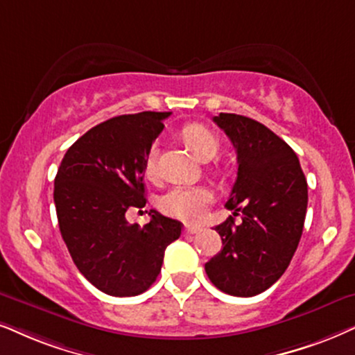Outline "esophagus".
<instances>
[{"label":"esophagus","instance_id":"34e87169","mask_svg":"<svg viewBox=\"0 0 355 355\" xmlns=\"http://www.w3.org/2000/svg\"><path fill=\"white\" fill-rule=\"evenodd\" d=\"M200 231H201L200 226H185V230H183L185 234H196V232Z\"/></svg>","mask_w":355,"mask_h":355}]
</instances>
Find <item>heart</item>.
<instances>
[{
  "instance_id": "1",
  "label": "heart",
  "mask_w": 355,
  "mask_h": 355,
  "mask_svg": "<svg viewBox=\"0 0 355 355\" xmlns=\"http://www.w3.org/2000/svg\"><path fill=\"white\" fill-rule=\"evenodd\" d=\"M183 137L191 147V150L200 157L201 160L211 159L218 152L219 142L216 136L208 128L201 124H190L183 129ZM159 144L150 147L147 155L146 168L149 175L157 173V162H159ZM213 201V193L209 188L195 185V187H173L159 200L160 209L168 216L182 219V221H198L203 218L206 208Z\"/></svg>"
}]
</instances>
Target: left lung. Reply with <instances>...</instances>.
<instances>
[{"instance_id": "8db88e82", "label": "left lung", "mask_w": 355, "mask_h": 355, "mask_svg": "<svg viewBox=\"0 0 355 355\" xmlns=\"http://www.w3.org/2000/svg\"><path fill=\"white\" fill-rule=\"evenodd\" d=\"M214 123L231 139L237 177L214 227L223 249L205 263L213 285L232 297L262 293L284 275L302 239L308 206L306 178L293 149L259 121L219 113Z\"/></svg>"}]
</instances>
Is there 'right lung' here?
Segmentation results:
<instances>
[{
    "label": "right lung",
    "mask_w": 355,
    "mask_h": 355,
    "mask_svg": "<svg viewBox=\"0 0 355 355\" xmlns=\"http://www.w3.org/2000/svg\"><path fill=\"white\" fill-rule=\"evenodd\" d=\"M170 113L144 111L105 121L73 142L53 185L62 239L80 273L103 293L136 297L154 284L180 221L150 209L144 227L125 211L146 206L144 173L152 142Z\"/></svg>",
    "instance_id": "add662e5"
}]
</instances>
